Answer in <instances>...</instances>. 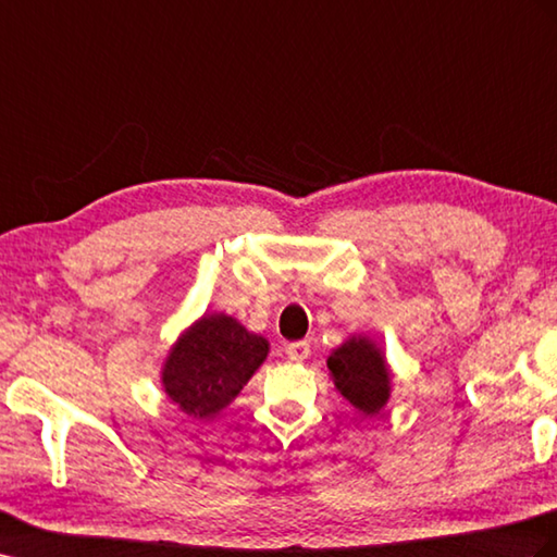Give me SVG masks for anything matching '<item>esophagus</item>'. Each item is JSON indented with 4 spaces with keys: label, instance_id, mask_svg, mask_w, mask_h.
<instances>
[{
    "label": "esophagus",
    "instance_id": "1",
    "mask_svg": "<svg viewBox=\"0 0 557 557\" xmlns=\"http://www.w3.org/2000/svg\"><path fill=\"white\" fill-rule=\"evenodd\" d=\"M309 342H293L285 347V354H288L290 360H295V363H302L305 358H309Z\"/></svg>",
    "mask_w": 557,
    "mask_h": 557
}]
</instances>
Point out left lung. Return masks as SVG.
Segmentation results:
<instances>
[{
    "label": "left lung",
    "mask_w": 557,
    "mask_h": 557,
    "mask_svg": "<svg viewBox=\"0 0 557 557\" xmlns=\"http://www.w3.org/2000/svg\"><path fill=\"white\" fill-rule=\"evenodd\" d=\"M335 388L363 414H377L391 396L384 351L366 335H354L327 356Z\"/></svg>",
    "instance_id": "8db88e82"
}]
</instances>
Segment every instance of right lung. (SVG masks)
<instances>
[{
	"label": "right lung",
	"instance_id": "add662e5",
	"mask_svg": "<svg viewBox=\"0 0 557 557\" xmlns=\"http://www.w3.org/2000/svg\"><path fill=\"white\" fill-rule=\"evenodd\" d=\"M269 354V342L227 313H206L177 337L161 384L180 410L210 419L242 394Z\"/></svg>",
	"mask_w": 557,
	"mask_h": 557
}]
</instances>
